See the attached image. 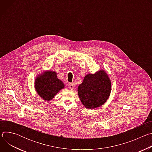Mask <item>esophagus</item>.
<instances>
[{"instance_id":"esophagus-1","label":"esophagus","mask_w":152,"mask_h":152,"mask_svg":"<svg viewBox=\"0 0 152 152\" xmlns=\"http://www.w3.org/2000/svg\"><path fill=\"white\" fill-rule=\"evenodd\" d=\"M68 88H69V89H70V90H73V89L75 88V83H72L69 84Z\"/></svg>"}]
</instances>
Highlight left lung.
<instances>
[{"instance_id":"left-lung-1","label":"left lung","mask_w":152,"mask_h":152,"mask_svg":"<svg viewBox=\"0 0 152 152\" xmlns=\"http://www.w3.org/2000/svg\"><path fill=\"white\" fill-rule=\"evenodd\" d=\"M111 90V80L104 70L86 75L77 88L81 102L88 109L103 105L109 97Z\"/></svg>"}]
</instances>
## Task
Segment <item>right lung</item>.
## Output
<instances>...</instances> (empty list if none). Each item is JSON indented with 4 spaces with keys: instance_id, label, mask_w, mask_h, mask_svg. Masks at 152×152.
<instances>
[{
    "instance_id": "obj_1",
    "label": "right lung",
    "mask_w": 152,
    "mask_h": 152,
    "mask_svg": "<svg viewBox=\"0 0 152 152\" xmlns=\"http://www.w3.org/2000/svg\"><path fill=\"white\" fill-rule=\"evenodd\" d=\"M37 92L44 100H51L62 88L64 84L58 79L55 72L48 71L37 77L35 82Z\"/></svg>"
}]
</instances>
